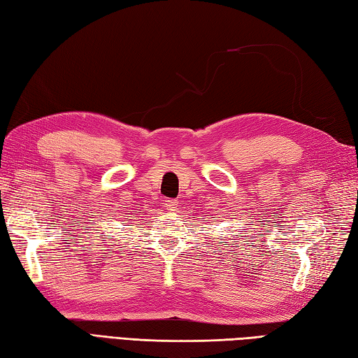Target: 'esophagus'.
Wrapping results in <instances>:
<instances>
[{
    "label": "esophagus",
    "instance_id": "obj_1",
    "mask_svg": "<svg viewBox=\"0 0 358 358\" xmlns=\"http://www.w3.org/2000/svg\"><path fill=\"white\" fill-rule=\"evenodd\" d=\"M164 207L169 211L178 210V201L176 199H166V201H164Z\"/></svg>",
    "mask_w": 358,
    "mask_h": 358
}]
</instances>
